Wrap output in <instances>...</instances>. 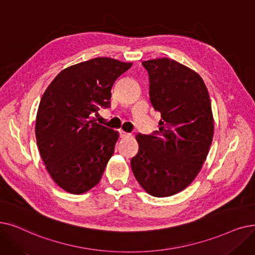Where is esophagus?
Listing matches in <instances>:
<instances>
[{
    "label": "esophagus",
    "instance_id": "1",
    "mask_svg": "<svg viewBox=\"0 0 255 255\" xmlns=\"http://www.w3.org/2000/svg\"><path fill=\"white\" fill-rule=\"evenodd\" d=\"M131 133H129V132H126V131H121V137L122 138H128V137H131Z\"/></svg>",
    "mask_w": 255,
    "mask_h": 255
}]
</instances>
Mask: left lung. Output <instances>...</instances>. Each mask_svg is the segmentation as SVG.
<instances>
[{
    "label": "left lung",
    "instance_id": "8db88e82",
    "mask_svg": "<svg viewBox=\"0 0 255 255\" xmlns=\"http://www.w3.org/2000/svg\"><path fill=\"white\" fill-rule=\"evenodd\" d=\"M141 63L161 120L154 134H136L131 169L148 194L169 197L189 186L206 159L215 129L212 104L203 79L187 66L167 57Z\"/></svg>",
    "mask_w": 255,
    "mask_h": 255
}]
</instances>
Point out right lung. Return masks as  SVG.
Returning a JSON list of instances; mask_svg holds the SVG:
<instances>
[{
  "label": "right lung",
  "instance_id": "right-lung-1",
  "mask_svg": "<svg viewBox=\"0 0 255 255\" xmlns=\"http://www.w3.org/2000/svg\"><path fill=\"white\" fill-rule=\"evenodd\" d=\"M131 65L93 58L62 70L43 93L36 142L47 171L65 192L84 194L100 182L119 132L96 123L92 115L109 106L114 83Z\"/></svg>",
  "mask_w": 255,
  "mask_h": 255
}]
</instances>
